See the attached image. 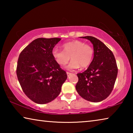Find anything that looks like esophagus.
I'll use <instances>...</instances> for the list:
<instances>
[{
	"instance_id": "obj_1",
	"label": "esophagus",
	"mask_w": 133,
	"mask_h": 133,
	"mask_svg": "<svg viewBox=\"0 0 133 133\" xmlns=\"http://www.w3.org/2000/svg\"><path fill=\"white\" fill-rule=\"evenodd\" d=\"M67 76L69 77V76L71 75V73H70V72H67Z\"/></svg>"
}]
</instances>
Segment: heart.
Wrapping results in <instances>:
<instances>
[{
  "instance_id": "1",
  "label": "heart",
  "mask_w": 133,
  "mask_h": 133,
  "mask_svg": "<svg viewBox=\"0 0 133 133\" xmlns=\"http://www.w3.org/2000/svg\"><path fill=\"white\" fill-rule=\"evenodd\" d=\"M63 50L55 49L52 55L56 62L59 65H64L72 59L67 66V69L72 70L80 66L85 68L90 64L94 55V50L91 45L84 43L81 40H73L63 45Z\"/></svg>"
}]
</instances>
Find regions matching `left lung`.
Masks as SVG:
<instances>
[{
    "label": "left lung",
    "instance_id": "left-lung-1",
    "mask_svg": "<svg viewBox=\"0 0 133 133\" xmlns=\"http://www.w3.org/2000/svg\"><path fill=\"white\" fill-rule=\"evenodd\" d=\"M93 44L94 57L86 70L77 73L76 89L85 100L100 102L111 93L117 76L118 68L113 53L96 37L85 36Z\"/></svg>",
    "mask_w": 133,
    "mask_h": 133
}]
</instances>
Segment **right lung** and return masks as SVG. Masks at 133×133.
I'll return each mask as SVG.
<instances>
[{
    "label": "right lung",
    "instance_id": "add662e5",
    "mask_svg": "<svg viewBox=\"0 0 133 133\" xmlns=\"http://www.w3.org/2000/svg\"><path fill=\"white\" fill-rule=\"evenodd\" d=\"M60 38H38L20 53L16 75L24 94L37 104H46L59 95L66 72L52 55Z\"/></svg>",
    "mask_w": 133,
    "mask_h": 133
}]
</instances>
